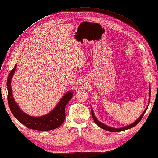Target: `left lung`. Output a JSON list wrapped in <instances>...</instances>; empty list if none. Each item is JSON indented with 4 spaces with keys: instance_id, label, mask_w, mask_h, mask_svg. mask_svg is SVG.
Listing matches in <instances>:
<instances>
[{
    "instance_id": "1",
    "label": "left lung",
    "mask_w": 158,
    "mask_h": 158,
    "mask_svg": "<svg viewBox=\"0 0 158 158\" xmlns=\"http://www.w3.org/2000/svg\"><path fill=\"white\" fill-rule=\"evenodd\" d=\"M149 102H150V100L149 101ZM148 106H149V105H148ZM147 109V108L145 109V111H144V112L143 113L142 115L140 116V117H139V118L135 122H134L133 123L130 124V125L127 126H125V127H121V128H113V127H109V126H107L105 125V124H104V123H102L101 122H100L96 118V117L94 116V113H93V110H92V118H93L94 121V122H96V123L97 125H98L100 127H101V128H102V129H104V130H106V131H109V132H121V131H123V130H127V129L132 128V127H133L134 126H136L137 124H138V123L140 122V121H141V119H143V117L144 115H145V112H146Z\"/></svg>"
}]
</instances>
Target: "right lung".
I'll return each instance as SVG.
<instances>
[{"label":"right lung","mask_w":158,"mask_h":158,"mask_svg":"<svg viewBox=\"0 0 158 158\" xmlns=\"http://www.w3.org/2000/svg\"><path fill=\"white\" fill-rule=\"evenodd\" d=\"M16 69V64L11 71L10 72L7 78L8 96L7 100L9 103V109L11 110L12 114L19 122L26 126L30 129L40 130V131H48L56 129L62 125L65 119L66 113L65 108L70 99L73 97V93L69 92L63 96L60 100L59 103L57 105L56 108L52 111L48 113V115L41 117H32L26 115L22 112L18 105L15 103L12 95L11 89V79L15 73Z\"/></svg>","instance_id":"right-lung-1"}]
</instances>
